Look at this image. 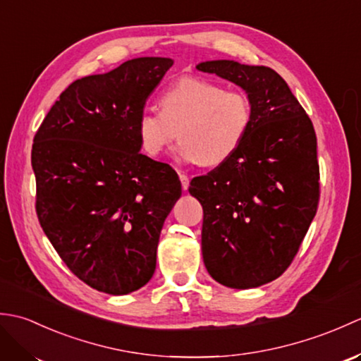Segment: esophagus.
Segmentation results:
<instances>
[{
  "label": "esophagus",
  "mask_w": 361,
  "mask_h": 361,
  "mask_svg": "<svg viewBox=\"0 0 361 361\" xmlns=\"http://www.w3.org/2000/svg\"><path fill=\"white\" fill-rule=\"evenodd\" d=\"M180 180H181L183 190H188V188H189V176L186 173H180Z\"/></svg>",
  "instance_id": "obj_1"
}]
</instances>
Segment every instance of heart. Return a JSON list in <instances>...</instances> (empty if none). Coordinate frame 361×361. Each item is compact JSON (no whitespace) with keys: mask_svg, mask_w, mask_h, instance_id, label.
Segmentation results:
<instances>
[{"mask_svg":"<svg viewBox=\"0 0 361 361\" xmlns=\"http://www.w3.org/2000/svg\"><path fill=\"white\" fill-rule=\"evenodd\" d=\"M252 122L250 97L200 78H183L159 96V111L136 122L142 150L157 158L178 137L176 155L192 164L217 166L234 155Z\"/></svg>","mask_w":361,"mask_h":361,"instance_id":"obj_1","label":"heart"}]
</instances>
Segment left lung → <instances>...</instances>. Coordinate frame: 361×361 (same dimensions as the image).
Instances as JSON below:
<instances>
[{"mask_svg":"<svg viewBox=\"0 0 361 361\" xmlns=\"http://www.w3.org/2000/svg\"><path fill=\"white\" fill-rule=\"evenodd\" d=\"M198 71L239 85L251 128L233 157L190 181L203 206L206 270L229 288H256L287 270L317 214L319 166L310 118L268 66L209 60Z\"/></svg>","mask_w":361,"mask_h":361,"instance_id":"obj_1","label":"left lung"}]
</instances>
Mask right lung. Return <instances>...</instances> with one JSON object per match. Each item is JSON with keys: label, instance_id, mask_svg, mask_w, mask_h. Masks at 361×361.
Segmentation results:
<instances>
[{"label": "right lung", "instance_id": "obj_1", "mask_svg": "<svg viewBox=\"0 0 361 361\" xmlns=\"http://www.w3.org/2000/svg\"><path fill=\"white\" fill-rule=\"evenodd\" d=\"M172 59L140 57L73 82L35 133L37 216L80 281L127 295L150 281L164 220L181 197L173 169L142 155L136 122Z\"/></svg>", "mask_w": 361, "mask_h": 361}]
</instances>
